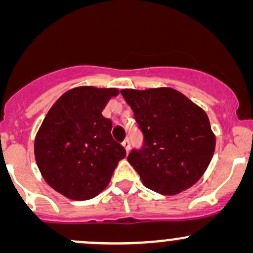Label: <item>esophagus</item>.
<instances>
[{
    "label": "esophagus",
    "instance_id": "34e87169",
    "mask_svg": "<svg viewBox=\"0 0 253 253\" xmlns=\"http://www.w3.org/2000/svg\"><path fill=\"white\" fill-rule=\"evenodd\" d=\"M123 145H124V147H125V149H126V152L128 153V152H129V149H130V143H129V139H128V138H126V139H125V140L123 141Z\"/></svg>",
    "mask_w": 253,
    "mask_h": 253
}]
</instances>
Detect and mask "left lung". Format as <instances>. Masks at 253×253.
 <instances>
[{
	"mask_svg": "<svg viewBox=\"0 0 253 253\" xmlns=\"http://www.w3.org/2000/svg\"><path fill=\"white\" fill-rule=\"evenodd\" d=\"M143 134L127 161L146 188L175 195L201 178L215 150L207 114L169 88L121 90Z\"/></svg>",
	"mask_w": 253,
	"mask_h": 253,
	"instance_id": "left-lung-1",
	"label": "left lung"
}]
</instances>
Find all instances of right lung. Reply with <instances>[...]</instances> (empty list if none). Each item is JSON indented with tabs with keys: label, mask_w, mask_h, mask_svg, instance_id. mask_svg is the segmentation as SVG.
Wrapping results in <instances>:
<instances>
[{
	"label": "right lung",
	"mask_w": 253,
	"mask_h": 253,
	"mask_svg": "<svg viewBox=\"0 0 253 253\" xmlns=\"http://www.w3.org/2000/svg\"><path fill=\"white\" fill-rule=\"evenodd\" d=\"M118 94V89H72L42 121L34 143L36 161L43 179L62 195L78 201L98 195L126 157L110 133L112 120L101 114Z\"/></svg>",
	"instance_id": "obj_1"
}]
</instances>
